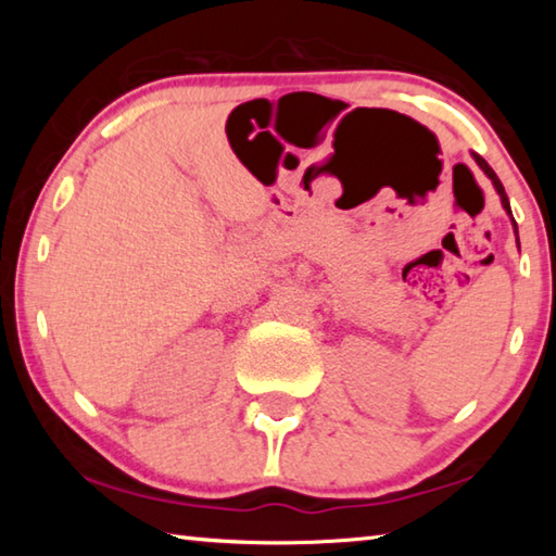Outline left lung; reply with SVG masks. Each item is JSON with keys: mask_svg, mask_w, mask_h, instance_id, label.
Segmentation results:
<instances>
[{"mask_svg": "<svg viewBox=\"0 0 556 556\" xmlns=\"http://www.w3.org/2000/svg\"><path fill=\"white\" fill-rule=\"evenodd\" d=\"M470 156H473L476 159V164L478 166H481L483 168V174L488 176V178H491V181H493V186H495V191H497V195H501V203H503V208H505V213L507 215H510V218H513V211H510V201H507V195H505V188H503V184H501V178H497L495 176V172H493V168L491 166H488V162H485V159L481 156V154H470ZM513 228H515V232H517V223H515V218H513ZM517 248H520V240H517Z\"/></svg>", "mask_w": 556, "mask_h": 556, "instance_id": "8db88e82", "label": "left lung"}]
</instances>
